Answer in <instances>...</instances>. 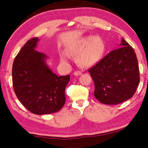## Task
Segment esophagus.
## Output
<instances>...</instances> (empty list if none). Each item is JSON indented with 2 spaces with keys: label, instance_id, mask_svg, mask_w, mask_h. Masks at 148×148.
<instances>
[{
  "label": "esophagus",
  "instance_id": "esophagus-1",
  "mask_svg": "<svg viewBox=\"0 0 148 148\" xmlns=\"http://www.w3.org/2000/svg\"><path fill=\"white\" fill-rule=\"evenodd\" d=\"M82 74V72L80 71H75L74 72V75H75V76H79V75H81Z\"/></svg>",
  "mask_w": 148,
  "mask_h": 148
}]
</instances>
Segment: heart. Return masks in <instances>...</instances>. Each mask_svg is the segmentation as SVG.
<instances>
[{
  "instance_id": "heart-1",
  "label": "heart",
  "mask_w": 148,
  "mask_h": 148,
  "mask_svg": "<svg viewBox=\"0 0 148 148\" xmlns=\"http://www.w3.org/2000/svg\"><path fill=\"white\" fill-rule=\"evenodd\" d=\"M106 45L103 38L99 36H88L80 39L71 47V52L77 56L76 61L82 66H90L97 63L106 51ZM62 61H67V56L62 53Z\"/></svg>"
}]
</instances>
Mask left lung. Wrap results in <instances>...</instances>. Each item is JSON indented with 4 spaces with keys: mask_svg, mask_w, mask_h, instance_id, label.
Returning a JSON list of instances; mask_svg holds the SVG:
<instances>
[{
    "mask_svg": "<svg viewBox=\"0 0 148 148\" xmlns=\"http://www.w3.org/2000/svg\"><path fill=\"white\" fill-rule=\"evenodd\" d=\"M95 84L94 95L102 104L121 103L133 96L140 82L134 50L124 39L120 47L89 70Z\"/></svg>",
    "mask_w": 148,
    "mask_h": 148,
    "instance_id": "8db88e82",
    "label": "left lung"
}]
</instances>
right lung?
Returning <instances> with one entry per match:
<instances>
[{
  "label": "right lung",
  "instance_id": "right-lung-1",
  "mask_svg": "<svg viewBox=\"0 0 148 148\" xmlns=\"http://www.w3.org/2000/svg\"><path fill=\"white\" fill-rule=\"evenodd\" d=\"M38 37L27 42L14 59L12 82L20 102L32 113L49 114L65 103L64 91L70 75L59 76L46 63L47 56L35 50Z\"/></svg>",
  "mask_w": 148,
  "mask_h": 148
}]
</instances>
